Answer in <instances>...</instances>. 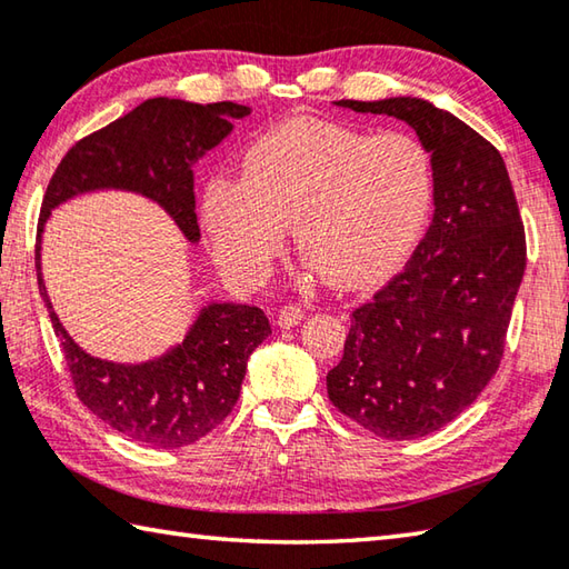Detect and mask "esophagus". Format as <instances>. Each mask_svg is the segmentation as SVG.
<instances>
[{"label":"esophagus","instance_id":"esophagus-1","mask_svg":"<svg viewBox=\"0 0 569 569\" xmlns=\"http://www.w3.org/2000/svg\"><path fill=\"white\" fill-rule=\"evenodd\" d=\"M303 320V311L293 303L281 306V311H278V326L281 328H293Z\"/></svg>","mask_w":569,"mask_h":569}]
</instances>
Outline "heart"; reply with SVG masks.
<instances>
[{
  "instance_id": "heart-1",
  "label": "heart",
  "mask_w": 569,
  "mask_h": 569,
  "mask_svg": "<svg viewBox=\"0 0 569 569\" xmlns=\"http://www.w3.org/2000/svg\"><path fill=\"white\" fill-rule=\"evenodd\" d=\"M436 201V161L408 131L323 119L268 129L241 157V179H211L201 216L233 278L258 283L293 223L298 251L328 283L360 288L406 261Z\"/></svg>"
}]
</instances>
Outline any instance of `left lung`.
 I'll return each mask as SVG.
<instances>
[{"label":"left lung","mask_w":569,"mask_h":569,"mask_svg":"<svg viewBox=\"0 0 569 569\" xmlns=\"http://www.w3.org/2000/svg\"><path fill=\"white\" fill-rule=\"evenodd\" d=\"M396 117L436 161V213L426 239L373 301L350 318L343 358L328 370L333 406L386 440L448 426L498 373L528 246L500 151L426 99H340Z\"/></svg>","instance_id":"1"}]
</instances>
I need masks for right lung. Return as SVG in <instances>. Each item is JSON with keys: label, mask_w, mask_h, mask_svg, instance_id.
<instances>
[{"label": "right lung", "mask_w": 569, "mask_h": 569, "mask_svg": "<svg viewBox=\"0 0 569 569\" xmlns=\"http://www.w3.org/2000/svg\"><path fill=\"white\" fill-rule=\"evenodd\" d=\"M251 109L233 101L191 104L183 99H147L137 109L89 133L67 151L41 201L37 226V281L54 333L64 350L77 398L121 432L151 448H183L229 418L239 400L246 363L271 333L256 306L209 303L177 348L147 363L123 366L89 356L69 338L49 303L41 278V231L51 209L79 193L121 189L147 196L196 243L193 163L229 137L231 119Z\"/></svg>", "instance_id": "obj_1"}]
</instances>
